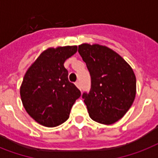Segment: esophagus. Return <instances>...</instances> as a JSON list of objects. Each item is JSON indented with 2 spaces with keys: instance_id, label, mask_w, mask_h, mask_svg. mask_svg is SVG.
<instances>
[{
  "instance_id": "esophagus-1",
  "label": "esophagus",
  "mask_w": 158,
  "mask_h": 158,
  "mask_svg": "<svg viewBox=\"0 0 158 158\" xmlns=\"http://www.w3.org/2000/svg\"><path fill=\"white\" fill-rule=\"evenodd\" d=\"M75 85H76V87L78 88V89H80V88H81V87H80V83H79V81H77L76 83H75Z\"/></svg>"
}]
</instances>
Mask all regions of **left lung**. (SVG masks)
I'll return each instance as SVG.
<instances>
[{
    "label": "left lung",
    "mask_w": 158,
    "mask_h": 158,
    "mask_svg": "<svg viewBox=\"0 0 158 158\" xmlns=\"http://www.w3.org/2000/svg\"><path fill=\"white\" fill-rule=\"evenodd\" d=\"M78 51L91 75L90 92L83 94L89 116L100 124H114L135 101L136 77L133 69L106 46L83 43Z\"/></svg>",
    "instance_id": "1"
}]
</instances>
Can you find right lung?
I'll return each mask as SVG.
<instances>
[{"label":"right lung","instance_id":"1","mask_svg":"<svg viewBox=\"0 0 158 158\" xmlns=\"http://www.w3.org/2000/svg\"><path fill=\"white\" fill-rule=\"evenodd\" d=\"M77 46L49 48L27 69L20 86L21 101L28 115L46 127L66 121L81 93L68 79L64 63Z\"/></svg>","mask_w":158,"mask_h":158}]
</instances>
